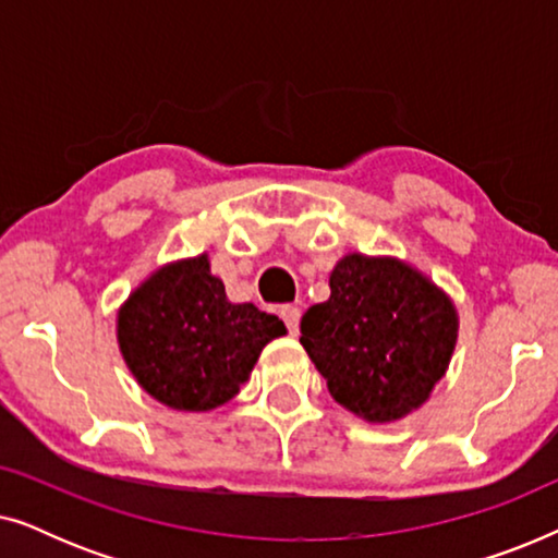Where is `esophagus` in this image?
Masks as SVG:
<instances>
[{"label": "esophagus", "instance_id": "34e87169", "mask_svg": "<svg viewBox=\"0 0 558 558\" xmlns=\"http://www.w3.org/2000/svg\"><path fill=\"white\" fill-rule=\"evenodd\" d=\"M279 315H281V319H284L289 332H292V335L300 332V317H302L300 310L292 307V304H287V307L279 310Z\"/></svg>", "mask_w": 558, "mask_h": 558}]
</instances>
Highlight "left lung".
<instances>
[{
  "label": "left lung",
  "mask_w": 558,
  "mask_h": 558,
  "mask_svg": "<svg viewBox=\"0 0 558 558\" xmlns=\"http://www.w3.org/2000/svg\"><path fill=\"white\" fill-rule=\"evenodd\" d=\"M300 342L342 409L391 424L424 407L457 345L454 302L396 256H342L330 300L302 317Z\"/></svg>",
  "instance_id": "1"
}]
</instances>
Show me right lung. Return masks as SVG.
Here are the masks:
<instances>
[{"instance_id":"obj_1","label":"right lung","mask_w":558,"mask_h":558,"mask_svg":"<svg viewBox=\"0 0 558 558\" xmlns=\"http://www.w3.org/2000/svg\"><path fill=\"white\" fill-rule=\"evenodd\" d=\"M287 335L277 315L233 304L208 254L151 271L117 315L126 368L144 391L174 411H210L246 384L266 342Z\"/></svg>"}]
</instances>
